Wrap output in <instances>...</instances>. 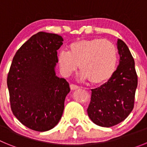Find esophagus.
<instances>
[{"label": "esophagus", "instance_id": "1", "mask_svg": "<svg viewBox=\"0 0 147 147\" xmlns=\"http://www.w3.org/2000/svg\"><path fill=\"white\" fill-rule=\"evenodd\" d=\"M70 88H71V89L72 90H76L79 88V86H77V85H74V84H71V85H70Z\"/></svg>", "mask_w": 147, "mask_h": 147}]
</instances>
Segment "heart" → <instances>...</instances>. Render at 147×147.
<instances>
[{
    "label": "heart",
    "mask_w": 147,
    "mask_h": 147,
    "mask_svg": "<svg viewBox=\"0 0 147 147\" xmlns=\"http://www.w3.org/2000/svg\"><path fill=\"white\" fill-rule=\"evenodd\" d=\"M118 52L115 45L107 40L82 39L72 42L67 52L60 51L57 56L59 69L68 76L77 69L80 78L88 80L93 85L108 81L116 68Z\"/></svg>",
    "instance_id": "obj_1"
}]
</instances>
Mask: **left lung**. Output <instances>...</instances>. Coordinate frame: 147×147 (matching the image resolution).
<instances>
[{"label": "left lung", "instance_id": "8db88e82", "mask_svg": "<svg viewBox=\"0 0 147 147\" xmlns=\"http://www.w3.org/2000/svg\"><path fill=\"white\" fill-rule=\"evenodd\" d=\"M119 65L110 80L98 88L91 90L88 111L93 123L110 127L119 124L134 107L138 76L135 61L124 41L118 40Z\"/></svg>", "mask_w": 147, "mask_h": 147}]
</instances>
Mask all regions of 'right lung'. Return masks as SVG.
Segmentation results:
<instances>
[{"label": "right lung", "instance_id": "right-lung-1", "mask_svg": "<svg viewBox=\"0 0 147 147\" xmlns=\"http://www.w3.org/2000/svg\"><path fill=\"white\" fill-rule=\"evenodd\" d=\"M62 41L56 34L38 32L18 49L12 59L7 76L11 111L32 130L52 129L63 113L70 87L55 73Z\"/></svg>", "mask_w": 147, "mask_h": 147}]
</instances>
